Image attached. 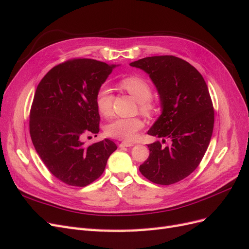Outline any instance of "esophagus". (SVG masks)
<instances>
[{
	"label": "esophagus",
	"mask_w": 249,
	"mask_h": 249,
	"mask_svg": "<svg viewBox=\"0 0 249 249\" xmlns=\"http://www.w3.org/2000/svg\"><path fill=\"white\" fill-rule=\"evenodd\" d=\"M133 145H134L133 143H130V142H122L119 144V147H131Z\"/></svg>",
	"instance_id": "34e87169"
}]
</instances>
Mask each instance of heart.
<instances>
[{
	"instance_id": "heart-1",
	"label": "heart",
	"mask_w": 249,
	"mask_h": 249,
	"mask_svg": "<svg viewBox=\"0 0 249 249\" xmlns=\"http://www.w3.org/2000/svg\"><path fill=\"white\" fill-rule=\"evenodd\" d=\"M119 85L139 102V111L143 115L150 117L156 114L158 104L150 99L153 88L146 80L138 76H127L119 81ZM95 105L103 116L110 117L112 115L113 95L108 87L103 86L99 89L95 96ZM143 126L144 122L139 117L117 118L107 125L106 133L112 138L133 141Z\"/></svg>"
}]
</instances>
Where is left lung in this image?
Segmentation results:
<instances>
[{"label": "left lung", "mask_w": 249, "mask_h": 249, "mask_svg": "<svg viewBox=\"0 0 249 249\" xmlns=\"http://www.w3.org/2000/svg\"><path fill=\"white\" fill-rule=\"evenodd\" d=\"M148 73L160 95L162 113L147 134L161 138L148 144L139 170L150 182L171 185L197 168L212 137L214 109L199 71L175 56H154L130 64ZM171 140L169 146L161 143Z\"/></svg>", "instance_id": "obj_1"}]
</instances>
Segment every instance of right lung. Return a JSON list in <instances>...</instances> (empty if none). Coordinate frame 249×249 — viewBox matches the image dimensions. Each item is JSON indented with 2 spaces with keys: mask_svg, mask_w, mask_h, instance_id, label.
<instances>
[{
  "mask_svg": "<svg viewBox=\"0 0 249 249\" xmlns=\"http://www.w3.org/2000/svg\"><path fill=\"white\" fill-rule=\"evenodd\" d=\"M116 65L93 59L58 64L37 86L30 111V135L37 154L61 182L85 187L99 178L117 146L104 139L85 146L100 131L95 96Z\"/></svg>",
  "mask_w": 249,
  "mask_h": 249,
  "instance_id": "add662e5",
  "label": "right lung"
}]
</instances>
